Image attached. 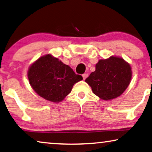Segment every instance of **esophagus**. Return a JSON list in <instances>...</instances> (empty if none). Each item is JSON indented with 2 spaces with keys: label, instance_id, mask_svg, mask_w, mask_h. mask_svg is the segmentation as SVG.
Masks as SVG:
<instances>
[{
  "label": "esophagus",
  "instance_id": "1",
  "mask_svg": "<svg viewBox=\"0 0 152 152\" xmlns=\"http://www.w3.org/2000/svg\"><path fill=\"white\" fill-rule=\"evenodd\" d=\"M88 76H89V74H87V73L83 74V80H85V79L87 78V77H88Z\"/></svg>",
  "mask_w": 152,
  "mask_h": 152
}]
</instances>
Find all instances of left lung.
Segmentation results:
<instances>
[{
    "instance_id": "obj_1",
    "label": "left lung",
    "mask_w": 152,
    "mask_h": 152,
    "mask_svg": "<svg viewBox=\"0 0 152 152\" xmlns=\"http://www.w3.org/2000/svg\"><path fill=\"white\" fill-rule=\"evenodd\" d=\"M132 68L123 58L111 56L99 60L96 70L85 80L93 93L104 100H111L121 96L130 85Z\"/></svg>"
}]
</instances>
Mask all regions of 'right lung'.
<instances>
[{"mask_svg":"<svg viewBox=\"0 0 152 152\" xmlns=\"http://www.w3.org/2000/svg\"><path fill=\"white\" fill-rule=\"evenodd\" d=\"M27 76L33 89L46 100L63 101L74 85L83 80L69 65L50 54L41 56L29 67Z\"/></svg>","mask_w":152,"mask_h":152,"instance_id":"1","label":"right lung"}]
</instances>
